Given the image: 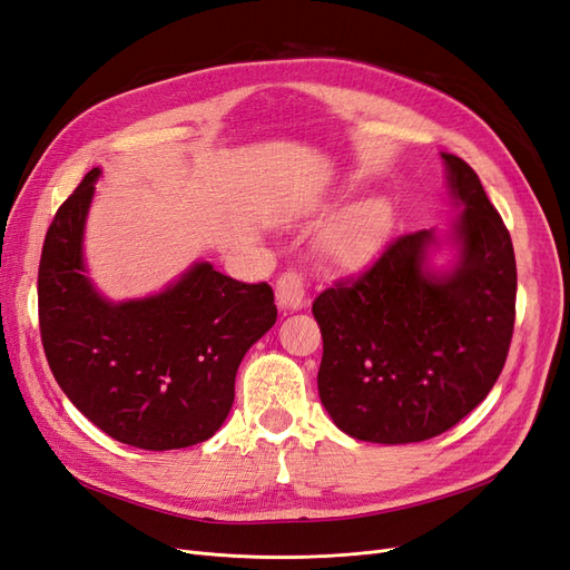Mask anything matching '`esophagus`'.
Listing matches in <instances>:
<instances>
[{"mask_svg":"<svg viewBox=\"0 0 570 570\" xmlns=\"http://www.w3.org/2000/svg\"><path fill=\"white\" fill-rule=\"evenodd\" d=\"M306 299V287L304 278L295 271H287L281 275V281L275 283V302L283 308V312H299Z\"/></svg>","mask_w":570,"mask_h":570,"instance_id":"1","label":"esophagus"}]
</instances>
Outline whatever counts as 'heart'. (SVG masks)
I'll return each mask as SVG.
<instances>
[{"mask_svg":"<svg viewBox=\"0 0 570 570\" xmlns=\"http://www.w3.org/2000/svg\"><path fill=\"white\" fill-rule=\"evenodd\" d=\"M390 223V206L383 199L356 202L323 233V254L342 271L364 268L383 249Z\"/></svg>","mask_w":570,"mask_h":570,"instance_id":"obj_1","label":"heart"}]
</instances>
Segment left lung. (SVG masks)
I'll return each mask as SVG.
<instances>
[{
	"mask_svg": "<svg viewBox=\"0 0 570 570\" xmlns=\"http://www.w3.org/2000/svg\"><path fill=\"white\" fill-rule=\"evenodd\" d=\"M459 212L446 230L396 239L352 285L321 292L318 394L354 440L435 438L485 400L509 354L515 258L475 170L440 151ZM450 253L438 267L434 256Z\"/></svg>",
	"mask_w": 570,
	"mask_h": 570,
	"instance_id": "8db88e82",
	"label": "left lung"
}]
</instances>
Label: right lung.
I'll return each instance as SVG.
<instances>
[{
  "label": "right lung",
  "mask_w": 570,
  "mask_h": 570,
  "mask_svg": "<svg viewBox=\"0 0 570 570\" xmlns=\"http://www.w3.org/2000/svg\"><path fill=\"white\" fill-rule=\"evenodd\" d=\"M99 176L82 178L45 237L38 304L49 368L114 440L151 452L199 444L228 419L237 368L278 318L273 289L195 262L154 295L105 297L85 262Z\"/></svg>",
  "instance_id": "add662e5"
}]
</instances>
